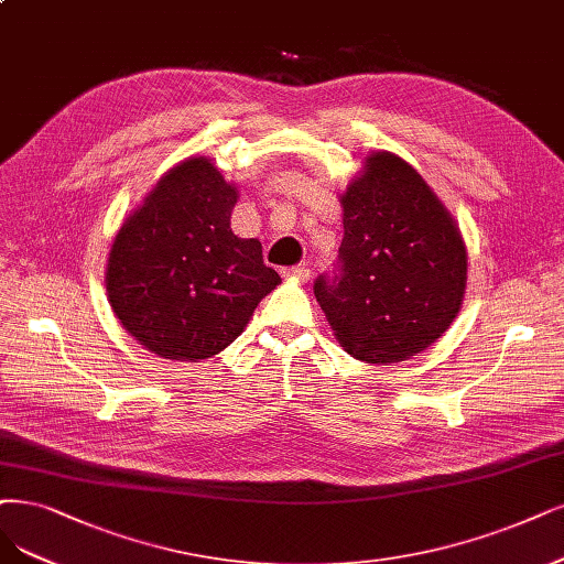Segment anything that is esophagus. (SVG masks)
<instances>
[{
	"label": "esophagus",
	"instance_id": "obj_1",
	"mask_svg": "<svg viewBox=\"0 0 564 564\" xmlns=\"http://www.w3.org/2000/svg\"><path fill=\"white\" fill-rule=\"evenodd\" d=\"M283 274H285V276H293V279H297V281H308V276H311V269H308L306 264H297V267H290V269H285Z\"/></svg>",
	"mask_w": 564,
	"mask_h": 564
}]
</instances>
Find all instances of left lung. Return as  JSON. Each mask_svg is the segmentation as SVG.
<instances>
[{"mask_svg": "<svg viewBox=\"0 0 564 564\" xmlns=\"http://www.w3.org/2000/svg\"><path fill=\"white\" fill-rule=\"evenodd\" d=\"M344 239L314 295L352 358L398 362L440 339L460 311L467 250L423 176L373 153L341 195Z\"/></svg>", "mask_w": 564, "mask_h": 564, "instance_id": "obj_1", "label": "left lung"}]
</instances>
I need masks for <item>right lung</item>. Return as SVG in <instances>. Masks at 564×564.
<instances>
[{
    "instance_id": "obj_1",
    "label": "right lung",
    "mask_w": 564,
    "mask_h": 564,
    "mask_svg": "<svg viewBox=\"0 0 564 564\" xmlns=\"http://www.w3.org/2000/svg\"><path fill=\"white\" fill-rule=\"evenodd\" d=\"M237 187L206 158L166 172L118 229L107 290L120 325L170 360H204L232 344L281 283L258 239L229 229Z\"/></svg>"
}]
</instances>
